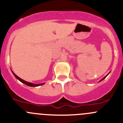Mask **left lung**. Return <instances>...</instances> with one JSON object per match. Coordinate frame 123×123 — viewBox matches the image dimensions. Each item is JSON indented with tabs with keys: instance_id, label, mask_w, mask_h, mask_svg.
Wrapping results in <instances>:
<instances>
[{
	"instance_id": "8db88e82",
	"label": "left lung",
	"mask_w": 123,
	"mask_h": 123,
	"mask_svg": "<svg viewBox=\"0 0 123 123\" xmlns=\"http://www.w3.org/2000/svg\"><path fill=\"white\" fill-rule=\"evenodd\" d=\"M106 76H107V75H106V76H105V77H104V78H103V79H102V80H100V81H102V80H104V79H105V77H106Z\"/></svg>"
}]
</instances>
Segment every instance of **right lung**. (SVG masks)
I'll list each match as a JSON object with an SVG mask.
<instances>
[{"label":"right lung","instance_id":"1","mask_svg":"<svg viewBox=\"0 0 123 123\" xmlns=\"http://www.w3.org/2000/svg\"><path fill=\"white\" fill-rule=\"evenodd\" d=\"M12 73H13V75H14V76L15 77L17 78V79H18V80H19V81H21V82L23 83L24 84H25V85H26L28 86H31V87H36V86H40V85H43V84H44V83H42V84H38V85H35V84L27 82V81H24V80H23V79H20V78H19V77H18V76H17V75H16V74H15L14 73H13V72H12Z\"/></svg>","mask_w":123,"mask_h":123}]
</instances>
